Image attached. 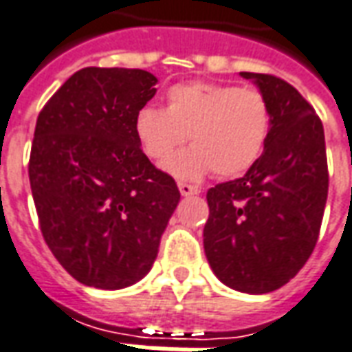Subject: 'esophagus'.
Returning a JSON list of instances; mask_svg holds the SVG:
<instances>
[{
    "label": "esophagus",
    "instance_id": "esophagus-1",
    "mask_svg": "<svg viewBox=\"0 0 352 352\" xmlns=\"http://www.w3.org/2000/svg\"><path fill=\"white\" fill-rule=\"evenodd\" d=\"M178 189H180V193L184 197L197 195V193H201V189L195 188V186H191V184H184V182H180V184H178Z\"/></svg>",
    "mask_w": 352,
    "mask_h": 352
}]
</instances>
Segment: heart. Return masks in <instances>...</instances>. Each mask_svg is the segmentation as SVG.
<instances>
[{
	"mask_svg": "<svg viewBox=\"0 0 352 352\" xmlns=\"http://www.w3.org/2000/svg\"><path fill=\"white\" fill-rule=\"evenodd\" d=\"M269 129L263 92L210 81L174 85L166 91V108L144 106L134 119L142 149L153 161L170 157L190 136L194 146L164 163L180 180H201L212 170L221 178L243 174L263 153Z\"/></svg>",
	"mask_w": 352,
	"mask_h": 352,
	"instance_id": "heart-1",
	"label": "heart"
}]
</instances>
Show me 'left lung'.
I'll list each match as a JSON object with an SVG mask.
<instances>
[{
    "instance_id": "1",
    "label": "left lung",
    "mask_w": 352,
    "mask_h": 352,
    "mask_svg": "<svg viewBox=\"0 0 352 352\" xmlns=\"http://www.w3.org/2000/svg\"><path fill=\"white\" fill-rule=\"evenodd\" d=\"M267 98L271 129L243 178L208 189L206 260L221 283L267 294L298 275L315 250L328 197L324 129L313 106L284 79L241 72Z\"/></svg>"
}]
</instances>
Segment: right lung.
Instances as JSON below:
<instances>
[{
    "instance_id": "add662e5",
    "label": "right lung",
    "mask_w": 352,
    "mask_h": 352,
    "mask_svg": "<svg viewBox=\"0 0 352 352\" xmlns=\"http://www.w3.org/2000/svg\"><path fill=\"white\" fill-rule=\"evenodd\" d=\"M155 83L146 69L83 68L37 117L28 174L39 228L85 286L121 290L148 275L180 203L134 132Z\"/></svg>"
}]
</instances>
